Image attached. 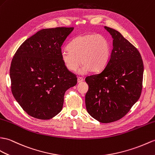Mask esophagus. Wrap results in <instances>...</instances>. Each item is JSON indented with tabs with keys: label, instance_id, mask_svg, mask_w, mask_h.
Segmentation results:
<instances>
[{
	"label": "esophagus",
	"instance_id": "obj_1",
	"mask_svg": "<svg viewBox=\"0 0 155 155\" xmlns=\"http://www.w3.org/2000/svg\"><path fill=\"white\" fill-rule=\"evenodd\" d=\"M83 81H84V78H82V77H78V78H77V81H78V82H82Z\"/></svg>",
	"mask_w": 155,
	"mask_h": 155
}]
</instances>
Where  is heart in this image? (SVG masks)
<instances>
[{
	"mask_svg": "<svg viewBox=\"0 0 155 155\" xmlns=\"http://www.w3.org/2000/svg\"><path fill=\"white\" fill-rule=\"evenodd\" d=\"M111 55L110 42L104 35L87 34L75 37L68 48L61 51V59L67 69L76 71L82 62L78 73L84 74L89 71H102L108 63Z\"/></svg>",
	"mask_w": 155,
	"mask_h": 155,
	"instance_id": "b5f03b06",
	"label": "heart"
}]
</instances>
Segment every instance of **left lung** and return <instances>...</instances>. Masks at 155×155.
<instances>
[{"instance_id":"left-lung-1","label":"left lung","mask_w":155,"mask_h":155,"mask_svg":"<svg viewBox=\"0 0 155 155\" xmlns=\"http://www.w3.org/2000/svg\"><path fill=\"white\" fill-rule=\"evenodd\" d=\"M113 38V49L106 66L86 77L89 89L85 103L88 113L101 123L120 120L140 98L143 62L138 49L120 32L104 26Z\"/></svg>"}]
</instances>
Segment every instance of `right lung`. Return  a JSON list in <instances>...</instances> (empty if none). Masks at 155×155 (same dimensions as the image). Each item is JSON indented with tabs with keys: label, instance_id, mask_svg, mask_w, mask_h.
<instances>
[{
	"label": "right lung",
	"instance_id": "add662e5",
	"mask_svg": "<svg viewBox=\"0 0 155 155\" xmlns=\"http://www.w3.org/2000/svg\"><path fill=\"white\" fill-rule=\"evenodd\" d=\"M73 27L43 29L17 49L10 69L11 91L26 112L49 120L63 108L64 93L77 83L61 59V46Z\"/></svg>",
	"mask_w": 155,
	"mask_h": 155
}]
</instances>
